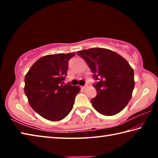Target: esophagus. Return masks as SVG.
Here are the masks:
<instances>
[{
	"instance_id": "34e87169",
	"label": "esophagus",
	"mask_w": 158,
	"mask_h": 158,
	"mask_svg": "<svg viewBox=\"0 0 158 158\" xmlns=\"http://www.w3.org/2000/svg\"><path fill=\"white\" fill-rule=\"evenodd\" d=\"M87 87H88V84H85V85H84V86H81V89H85Z\"/></svg>"
}]
</instances>
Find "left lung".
Instances as JSON below:
<instances>
[{
    "label": "left lung",
    "instance_id": "8db88e82",
    "mask_svg": "<svg viewBox=\"0 0 158 158\" xmlns=\"http://www.w3.org/2000/svg\"><path fill=\"white\" fill-rule=\"evenodd\" d=\"M87 63L93 78L96 97L90 100L96 111L105 116L118 114L129 102L134 88V70L127 61L117 53L104 48L77 52Z\"/></svg>",
    "mask_w": 158,
    "mask_h": 158
}]
</instances>
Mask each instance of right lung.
<instances>
[{"instance_id":"right-lung-1","label":"right lung","mask_w":158,"mask_h":158,"mask_svg":"<svg viewBox=\"0 0 158 158\" xmlns=\"http://www.w3.org/2000/svg\"><path fill=\"white\" fill-rule=\"evenodd\" d=\"M74 53L47 55L39 58L25 76L24 92L29 105L42 117L51 121L63 119L73 108L79 92L77 85H63L68 61Z\"/></svg>"}]
</instances>
